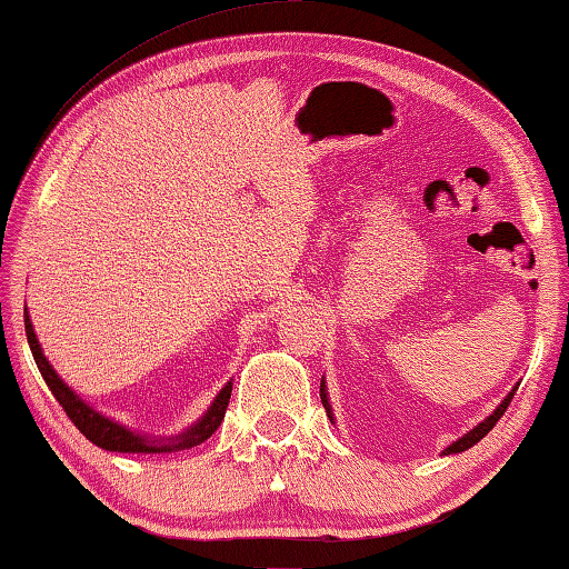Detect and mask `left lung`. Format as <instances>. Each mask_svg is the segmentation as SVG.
Here are the masks:
<instances>
[{
  "label": "left lung",
  "instance_id": "1",
  "mask_svg": "<svg viewBox=\"0 0 569 569\" xmlns=\"http://www.w3.org/2000/svg\"><path fill=\"white\" fill-rule=\"evenodd\" d=\"M515 391H517V387L507 393L505 397V401L499 403V407L489 413V417L481 421V423H477L475 429H469L465 437L461 439H457L455 445H449L447 449H445V455H459V451H465V449H469V447H475L479 439H485L489 431L495 429V423L505 417V411H507V407H509V401H512V397H515ZM321 401H323V409H326V413H329V419L333 421V411H331V403H329V393H326V383L321 381Z\"/></svg>",
  "mask_w": 569,
  "mask_h": 569
}]
</instances>
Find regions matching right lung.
<instances>
[{"mask_svg": "<svg viewBox=\"0 0 569 569\" xmlns=\"http://www.w3.org/2000/svg\"><path fill=\"white\" fill-rule=\"evenodd\" d=\"M24 331H27V341H30V349L34 356L37 369H40L42 379L50 391L54 393V399L60 401V407L64 409L67 417L72 419V423L77 429L88 437L92 445H98L108 451H122V455H160V451H180V449H190L203 445L208 437H213V431L220 427V421L226 417L228 401H230V391H233V381H228L220 393L216 397V401L210 403V409L200 417L190 429L182 431L178 437L170 439H150L146 435H138V431H130L122 423L112 421L108 417H102L100 411H94L90 403H84L77 393L67 387V383L60 379V373L52 369V363L44 359L42 346L37 341V333L32 329L30 313L24 308Z\"/></svg>", "mask_w": 569, "mask_h": 569, "instance_id": "add662e5", "label": "right lung"}]
</instances>
